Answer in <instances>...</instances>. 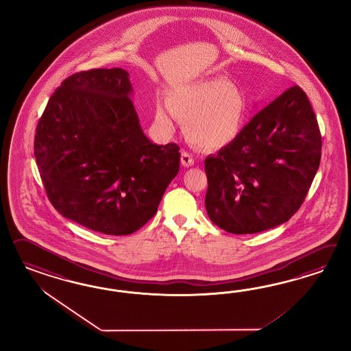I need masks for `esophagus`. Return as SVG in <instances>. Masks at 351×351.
<instances>
[{
  "mask_svg": "<svg viewBox=\"0 0 351 351\" xmlns=\"http://www.w3.org/2000/svg\"><path fill=\"white\" fill-rule=\"evenodd\" d=\"M181 165L184 167H191L194 165V157L188 152H182L181 153Z\"/></svg>",
  "mask_w": 351,
  "mask_h": 351,
  "instance_id": "obj_1",
  "label": "esophagus"
}]
</instances>
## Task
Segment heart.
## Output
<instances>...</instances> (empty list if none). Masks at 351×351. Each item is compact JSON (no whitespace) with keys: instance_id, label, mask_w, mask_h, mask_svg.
<instances>
[{"instance_id":"obj_1","label":"heart","mask_w":351,"mask_h":351,"mask_svg":"<svg viewBox=\"0 0 351 351\" xmlns=\"http://www.w3.org/2000/svg\"><path fill=\"white\" fill-rule=\"evenodd\" d=\"M172 114L184 122L185 134L193 144L206 149L221 148L238 135L245 100L241 93L223 78H208L175 91L169 97ZM156 119L171 128V116L157 106Z\"/></svg>"}]
</instances>
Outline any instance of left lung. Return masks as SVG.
<instances>
[{"label": "left lung", "mask_w": 351, "mask_h": 351, "mask_svg": "<svg viewBox=\"0 0 351 351\" xmlns=\"http://www.w3.org/2000/svg\"><path fill=\"white\" fill-rule=\"evenodd\" d=\"M320 154L308 96L298 86L289 87L204 160V204L211 221L232 234L260 233L286 223L304 202Z\"/></svg>", "instance_id": "8db88e82"}]
</instances>
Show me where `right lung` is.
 I'll return each mask as SVG.
<instances>
[{
	"mask_svg": "<svg viewBox=\"0 0 351 351\" xmlns=\"http://www.w3.org/2000/svg\"><path fill=\"white\" fill-rule=\"evenodd\" d=\"M122 68L64 80L38 121L34 157L53 208L108 235H128L156 215L180 167L179 147L143 132Z\"/></svg>",
	"mask_w": 351,
	"mask_h": 351,
	"instance_id": "obj_1",
	"label": "right lung"
}]
</instances>
